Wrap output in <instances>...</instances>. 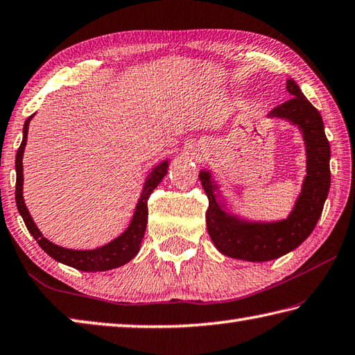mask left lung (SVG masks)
Listing matches in <instances>:
<instances>
[{"mask_svg": "<svg viewBox=\"0 0 355 355\" xmlns=\"http://www.w3.org/2000/svg\"><path fill=\"white\" fill-rule=\"evenodd\" d=\"M286 88L292 98L273 108L268 118L287 119L298 125L307 153V175L295 208L286 220L257 223L228 214L217 202V186L211 173L202 171L198 175L209 200L206 211L208 233L216 248L234 259L266 262L300 247L317 225L331 188V146L324 133L323 118L293 79L287 80Z\"/></svg>", "mask_w": 355, "mask_h": 355, "instance_id": "obj_1", "label": "left lung"}]
</instances>
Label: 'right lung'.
I'll list each match as a JSON object with an SVG mask.
<instances>
[{
  "instance_id": "obj_1",
  "label": "right lung",
  "mask_w": 355,
  "mask_h": 355,
  "mask_svg": "<svg viewBox=\"0 0 355 355\" xmlns=\"http://www.w3.org/2000/svg\"><path fill=\"white\" fill-rule=\"evenodd\" d=\"M34 116V114H32ZM29 116L24 122L23 127V141L20 147H18L17 157H15V171H17V183H15V200H17V208L20 211V214L24 220L26 228L29 230V233L34 236L37 243L40 245L44 253L49 254L53 259L59 261L65 266H69L82 272H105V270H112L116 267H121L132 261L135 256L138 254L141 242L146 233L147 227V200H149L153 189L161 183V180L164 178L167 173V166L169 163L163 161L159 163L155 169L150 172L149 178L146 180L143 194H141L139 202L135 209V214L128 228L122 233L119 237H116L110 243L99 247L96 250H69L63 248L49 242L46 237H43L40 230L37 228V225L32 220L28 208L24 205L23 198V152L26 147V141H28V130H29V122L32 119Z\"/></svg>"
}]
</instances>
